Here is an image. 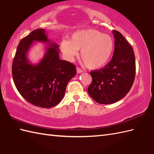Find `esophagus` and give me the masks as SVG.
Listing matches in <instances>:
<instances>
[{"label":"esophagus","mask_w":154,"mask_h":154,"mask_svg":"<svg viewBox=\"0 0 154 154\" xmlns=\"http://www.w3.org/2000/svg\"><path fill=\"white\" fill-rule=\"evenodd\" d=\"M83 71L81 69H80L79 67H77V73H83Z\"/></svg>","instance_id":"1"}]
</instances>
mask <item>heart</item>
Returning <instances> with one entry per match:
<instances>
[{
	"label": "heart",
	"instance_id": "b5f03b06",
	"mask_svg": "<svg viewBox=\"0 0 154 154\" xmlns=\"http://www.w3.org/2000/svg\"><path fill=\"white\" fill-rule=\"evenodd\" d=\"M60 47L64 57L72 60L81 50V58L91 69L103 67L112 56L114 42L112 37L99 30L87 29L72 34L70 40H63Z\"/></svg>",
	"mask_w": 154,
	"mask_h": 154
}]
</instances>
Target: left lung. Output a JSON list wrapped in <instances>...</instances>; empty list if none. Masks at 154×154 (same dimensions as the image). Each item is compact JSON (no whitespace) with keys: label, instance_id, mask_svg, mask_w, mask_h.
<instances>
[{"label":"left lung","instance_id":"8db88e82","mask_svg":"<svg viewBox=\"0 0 154 154\" xmlns=\"http://www.w3.org/2000/svg\"><path fill=\"white\" fill-rule=\"evenodd\" d=\"M114 51L112 60L103 68L90 72L92 83L88 87L90 97L97 103L112 104L129 92L135 79L134 52L122 34L112 30Z\"/></svg>","mask_w":154,"mask_h":154}]
</instances>
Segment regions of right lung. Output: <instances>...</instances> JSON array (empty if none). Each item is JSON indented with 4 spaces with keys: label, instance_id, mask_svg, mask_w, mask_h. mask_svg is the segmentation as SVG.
Instances as JSON below:
<instances>
[{
    "label": "right lung",
    "instance_id": "right-lung-1",
    "mask_svg": "<svg viewBox=\"0 0 154 154\" xmlns=\"http://www.w3.org/2000/svg\"><path fill=\"white\" fill-rule=\"evenodd\" d=\"M47 43L43 58L37 64L27 57L34 42ZM56 43L49 40L44 29H36L20 40L12 62V73L16 89L23 98L33 105L53 107L60 102L67 85L76 75V67L61 60Z\"/></svg>",
    "mask_w": 154,
    "mask_h": 154
}]
</instances>
